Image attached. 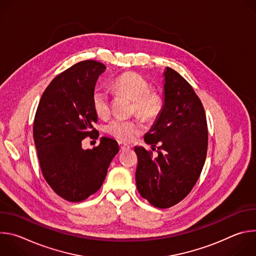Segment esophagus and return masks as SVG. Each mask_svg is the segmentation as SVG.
Segmentation results:
<instances>
[{"label":"esophagus","instance_id":"34e87169","mask_svg":"<svg viewBox=\"0 0 256 256\" xmlns=\"http://www.w3.org/2000/svg\"><path fill=\"white\" fill-rule=\"evenodd\" d=\"M120 151H126V150H130V146L126 144H124V142H120Z\"/></svg>","mask_w":256,"mask_h":256}]
</instances>
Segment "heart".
<instances>
[{
  "instance_id": "obj_1",
  "label": "heart",
  "mask_w": 256,
  "mask_h": 256,
  "mask_svg": "<svg viewBox=\"0 0 256 256\" xmlns=\"http://www.w3.org/2000/svg\"><path fill=\"white\" fill-rule=\"evenodd\" d=\"M114 89L126 95L134 102V110L142 118L152 120L161 112L163 101L161 96L150 90L148 81L136 72H128L120 75L112 81ZM109 93L102 87H97L92 93V105L97 116L105 118L110 112ZM142 124L134 120L114 118L107 126V132L122 142L134 140L142 132Z\"/></svg>"
}]
</instances>
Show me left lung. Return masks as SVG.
Returning a JSON list of instances; mask_svg holds the SVG:
<instances>
[{"label": "left lung", "mask_w": 256, "mask_h": 256, "mask_svg": "<svg viewBox=\"0 0 256 256\" xmlns=\"http://www.w3.org/2000/svg\"><path fill=\"white\" fill-rule=\"evenodd\" d=\"M163 106L144 142L157 148V157L144 147L138 155L136 188L142 198L160 208H170L192 190L208 150L204 106L188 82L171 68L163 72Z\"/></svg>", "instance_id": "8db88e82"}]
</instances>
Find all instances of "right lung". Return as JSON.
<instances>
[{
	"label": "right lung",
	"instance_id": "right-lung-1",
	"mask_svg": "<svg viewBox=\"0 0 256 256\" xmlns=\"http://www.w3.org/2000/svg\"><path fill=\"white\" fill-rule=\"evenodd\" d=\"M105 68L96 60L72 66L50 82L36 110L33 138L42 174L54 192L68 202L95 194L120 151L118 142L106 136L93 149L82 148L86 136H99L93 128L98 116L92 93Z\"/></svg>",
	"mask_w": 256,
	"mask_h": 256
}]
</instances>
